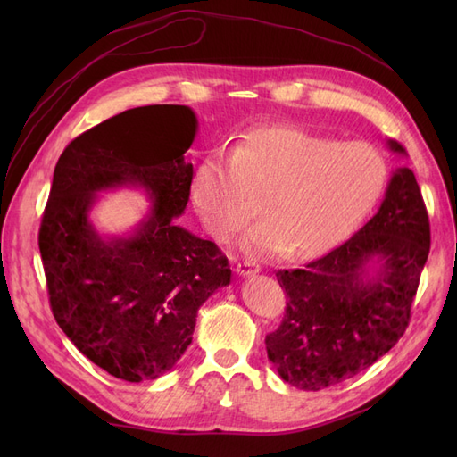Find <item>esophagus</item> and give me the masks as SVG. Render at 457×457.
<instances>
[{
    "label": "esophagus",
    "instance_id": "esophagus-1",
    "mask_svg": "<svg viewBox=\"0 0 457 457\" xmlns=\"http://www.w3.org/2000/svg\"><path fill=\"white\" fill-rule=\"evenodd\" d=\"M259 270H261V267L257 265L255 261H244V262H238V265H237V272L240 276H244V278H247V276H252V274H257Z\"/></svg>",
    "mask_w": 457,
    "mask_h": 457
}]
</instances>
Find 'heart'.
Masks as SVG:
<instances>
[{
  "label": "heart",
  "instance_id": "heart-1",
  "mask_svg": "<svg viewBox=\"0 0 457 457\" xmlns=\"http://www.w3.org/2000/svg\"><path fill=\"white\" fill-rule=\"evenodd\" d=\"M386 168L364 143H334L295 126H259L230 152H210L192 177L195 210L219 240H230L255 215L244 250L309 259L336 247L385 187Z\"/></svg>",
  "mask_w": 457,
  "mask_h": 457
}]
</instances>
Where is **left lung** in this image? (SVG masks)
Listing matches in <instances>:
<instances>
[{"mask_svg": "<svg viewBox=\"0 0 457 457\" xmlns=\"http://www.w3.org/2000/svg\"><path fill=\"white\" fill-rule=\"evenodd\" d=\"M395 154L404 146L386 141ZM431 247V228L416 175L398 168L378 213L305 269L278 270L286 314L267 336L278 376L320 391L356 376L404 336L411 301Z\"/></svg>", "mask_w": 457, "mask_h": 457, "instance_id": "1", "label": "left lung"}]
</instances>
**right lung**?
I'll use <instances>...</instances> for the list:
<instances>
[{
	"mask_svg": "<svg viewBox=\"0 0 457 457\" xmlns=\"http://www.w3.org/2000/svg\"><path fill=\"white\" fill-rule=\"evenodd\" d=\"M154 122L169 133L152 136ZM196 131L188 106L131 108L76 137L54 165L37 238L51 311L81 354L123 381L170 371L198 309L230 284L219 247L177 225ZM121 186L145 187L153 207L128 237H101L88 219L96 192Z\"/></svg>",
	"mask_w": 457,
	"mask_h": 457,
	"instance_id": "1",
	"label": "right lung"
}]
</instances>
